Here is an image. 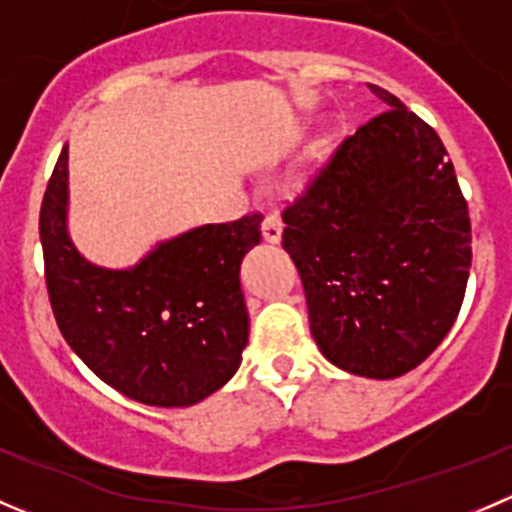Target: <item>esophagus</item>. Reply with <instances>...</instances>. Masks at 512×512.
Listing matches in <instances>:
<instances>
[{"instance_id": "1", "label": "esophagus", "mask_w": 512, "mask_h": 512, "mask_svg": "<svg viewBox=\"0 0 512 512\" xmlns=\"http://www.w3.org/2000/svg\"><path fill=\"white\" fill-rule=\"evenodd\" d=\"M282 218L277 213H267L265 220H262V237H265L267 242H280L282 240Z\"/></svg>"}]
</instances>
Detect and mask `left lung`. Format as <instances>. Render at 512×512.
<instances>
[{"instance_id": "obj_1", "label": "left lung", "mask_w": 512, "mask_h": 512, "mask_svg": "<svg viewBox=\"0 0 512 512\" xmlns=\"http://www.w3.org/2000/svg\"><path fill=\"white\" fill-rule=\"evenodd\" d=\"M356 128L282 210L309 327L339 369L394 379L416 369L461 312L471 218L438 133L381 86Z\"/></svg>"}]
</instances>
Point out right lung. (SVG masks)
<instances>
[{
    "instance_id": "obj_1",
    "label": "right lung",
    "mask_w": 512,
    "mask_h": 512,
    "mask_svg": "<svg viewBox=\"0 0 512 512\" xmlns=\"http://www.w3.org/2000/svg\"><path fill=\"white\" fill-rule=\"evenodd\" d=\"M64 146L39 213L44 277L66 344L108 386L148 406H193L237 371L250 334L240 262L260 213L203 225L131 270H103L66 232Z\"/></svg>"
}]
</instances>
